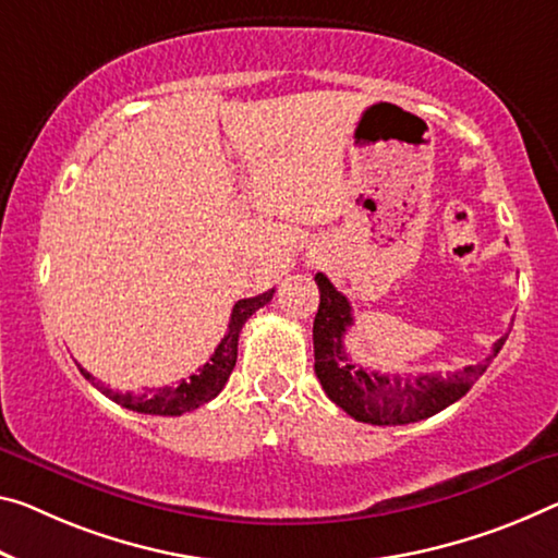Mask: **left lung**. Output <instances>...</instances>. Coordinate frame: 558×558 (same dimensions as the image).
<instances>
[{
    "mask_svg": "<svg viewBox=\"0 0 558 558\" xmlns=\"http://www.w3.org/2000/svg\"><path fill=\"white\" fill-rule=\"evenodd\" d=\"M319 312L314 316V372L322 389L333 404L341 407L356 422L376 426H399L422 422L441 409L451 407L471 389L478 376L486 372L492 359L499 354L509 333L496 341L492 356L461 372L441 374H379L354 364L344 349V333L354 324L351 304L341 291L319 271Z\"/></svg>",
    "mask_w": 558,
    "mask_h": 558,
    "instance_id": "8db88e82",
    "label": "left lung"
}]
</instances>
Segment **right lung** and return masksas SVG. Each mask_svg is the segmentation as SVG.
Masks as SVG:
<instances>
[{"instance_id":"add662e5","label":"right lung","mask_w":558,"mask_h":558,"mask_svg":"<svg viewBox=\"0 0 558 558\" xmlns=\"http://www.w3.org/2000/svg\"><path fill=\"white\" fill-rule=\"evenodd\" d=\"M271 296H274V289L252 299H239L234 308H231V319H229V329L225 333V339L219 341L217 349H214L209 362L204 364L199 372L192 374L190 379H182L179 384H174V387L124 393V391H114L105 387V384L94 379L87 368L80 366V372L84 379H89L94 387L105 393V397L117 401V404H122L124 409L140 411V414H154V416H182L186 411L204 407L207 401L217 397L221 389H225L231 368L236 364V344H239L242 327L254 312H259L264 304L271 302Z\"/></svg>"}]
</instances>
